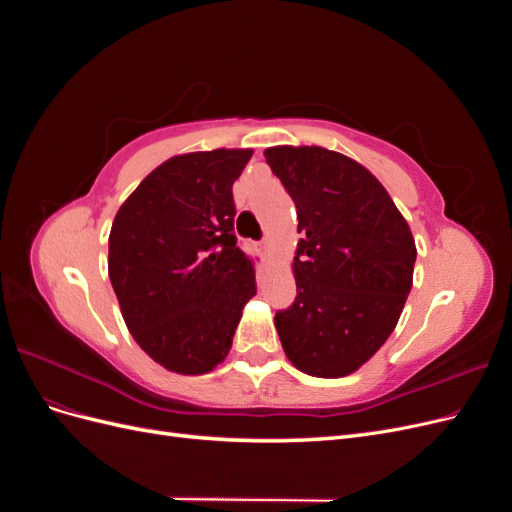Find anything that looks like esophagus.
<instances>
[{
  "label": "esophagus",
  "instance_id": "obj_1",
  "mask_svg": "<svg viewBox=\"0 0 512 512\" xmlns=\"http://www.w3.org/2000/svg\"><path fill=\"white\" fill-rule=\"evenodd\" d=\"M258 247H260V252H262V254H267V250H269V239H267V237L262 239V241L258 243Z\"/></svg>",
  "mask_w": 512,
  "mask_h": 512
}]
</instances>
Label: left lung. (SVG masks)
<instances>
[{"instance_id":"left-lung-1","label":"left lung","mask_w":512,"mask_h":512,"mask_svg":"<svg viewBox=\"0 0 512 512\" xmlns=\"http://www.w3.org/2000/svg\"><path fill=\"white\" fill-rule=\"evenodd\" d=\"M297 207V299L275 314L290 363L316 378L359 369L389 339L412 288L416 245L384 185L344 153L269 147Z\"/></svg>"}]
</instances>
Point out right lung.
I'll return each mask as SVG.
<instances>
[{
    "label": "right lung",
    "instance_id": "add662e5",
    "mask_svg": "<svg viewBox=\"0 0 512 512\" xmlns=\"http://www.w3.org/2000/svg\"><path fill=\"white\" fill-rule=\"evenodd\" d=\"M252 149L181 153L138 183L108 235V277L126 327L153 361L207 374L226 359L254 260L235 237L232 183Z\"/></svg>",
    "mask_w": 512,
    "mask_h": 512
}]
</instances>
